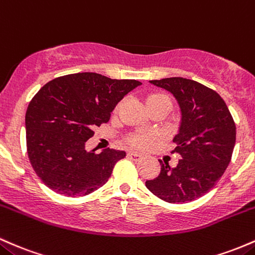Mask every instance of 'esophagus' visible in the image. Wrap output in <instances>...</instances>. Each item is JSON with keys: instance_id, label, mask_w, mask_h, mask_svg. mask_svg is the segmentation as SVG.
Listing matches in <instances>:
<instances>
[{"instance_id": "esophagus-1", "label": "esophagus", "mask_w": 255, "mask_h": 255, "mask_svg": "<svg viewBox=\"0 0 255 255\" xmlns=\"http://www.w3.org/2000/svg\"><path fill=\"white\" fill-rule=\"evenodd\" d=\"M128 158H131L132 160H141L142 158H143V155L142 154H139V153H136V151H130V153L128 154Z\"/></svg>"}]
</instances>
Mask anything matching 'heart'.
Instances as JSON below:
<instances>
[{
    "label": "heart",
    "mask_w": 255,
    "mask_h": 255,
    "mask_svg": "<svg viewBox=\"0 0 255 255\" xmlns=\"http://www.w3.org/2000/svg\"><path fill=\"white\" fill-rule=\"evenodd\" d=\"M171 101V99L168 97L166 94H161V93H156V94H151L147 97V105H151L155 104V102L159 101ZM158 138V136L153 135V133H135V135L130 136L128 138V142L130 143L131 145L136 148H141V149H145V148H149L153 142Z\"/></svg>",
    "instance_id": "1"
}]
</instances>
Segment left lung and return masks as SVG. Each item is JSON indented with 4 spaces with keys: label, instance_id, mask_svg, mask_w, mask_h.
Masks as SVG:
<instances>
[{
    "label": "left lung",
    "instance_id": "8db88e82",
    "mask_svg": "<svg viewBox=\"0 0 255 255\" xmlns=\"http://www.w3.org/2000/svg\"><path fill=\"white\" fill-rule=\"evenodd\" d=\"M178 101L182 123L173 138L181 160L174 168L162 164L149 191L168 204H185L208 193L227 170L236 141V125L224 100L201 83L182 77L150 81Z\"/></svg>",
    "mask_w": 255,
    "mask_h": 255
}]
</instances>
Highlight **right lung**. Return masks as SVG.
<instances>
[{
	"label": "right lung",
	"instance_id": "1",
	"mask_svg": "<svg viewBox=\"0 0 255 255\" xmlns=\"http://www.w3.org/2000/svg\"><path fill=\"white\" fill-rule=\"evenodd\" d=\"M142 83L82 72L58 77L43 85L28 104L25 127L31 166L55 193L84 196L106 184L124 150H85L94 130L128 91Z\"/></svg>",
	"mask_w": 255,
	"mask_h": 255
}]
</instances>
